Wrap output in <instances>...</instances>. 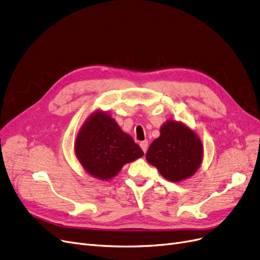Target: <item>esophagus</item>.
<instances>
[{"mask_svg":"<svg viewBox=\"0 0 260 260\" xmlns=\"http://www.w3.org/2000/svg\"><path fill=\"white\" fill-rule=\"evenodd\" d=\"M140 148L142 149V151L143 152H147V150H148V141L147 140H143V141H141L140 142Z\"/></svg>","mask_w":260,"mask_h":260,"instance_id":"esophagus-1","label":"esophagus"}]
</instances>
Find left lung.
Segmentation results:
<instances>
[{"mask_svg":"<svg viewBox=\"0 0 260 260\" xmlns=\"http://www.w3.org/2000/svg\"><path fill=\"white\" fill-rule=\"evenodd\" d=\"M160 135L147 152L149 164L171 182L194 176L204 158V146L197 134L184 123L168 120L161 125Z\"/></svg>","mask_w":260,"mask_h":260,"instance_id":"8db88e82","label":"left lung"}]
</instances>
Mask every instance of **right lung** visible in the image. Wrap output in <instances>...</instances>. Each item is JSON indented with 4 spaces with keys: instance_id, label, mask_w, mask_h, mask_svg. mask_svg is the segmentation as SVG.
Returning a JSON list of instances; mask_svg holds the SVG:
<instances>
[{
    "instance_id": "right-lung-1",
    "label": "right lung",
    "mask_w": 260,
    "mask_h": 260,
    "mask_svg": "<svg viewBox=\"0 0 260 260\" xmlns=\"http://www.w3.org/2000/svg\"><path fill=\"white\" fill-rule=\"evenodd\" d=\"M75 154L90 176L108 181L143 152L108 112L95 110L77 134Z\"/></svg>"
}]
</instances>
